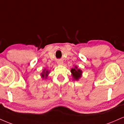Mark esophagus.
I'll list each match as a JSON object with an SVG mask.
<instances>
[{"mask_svg": "<svg viewBox=\"0 0 124 124\" xmlns=\"http://www.w3.org/2000/svg\"><path fill=\"white\" fill-rule=\"evenodd\" d=\"M58 64H59V65H62L63 64V62L62 61H58Z\"/></svg>", "mask_w": 124, "mask_h": 124, "instance_id": "34e87169", "label": "esophagus"}]
</instances>
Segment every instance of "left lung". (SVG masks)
<instances>
[{
	"label": "left lung",
	"instance_id": "1",
	"mask_svg": "<svg viewBox=\"0 0 124 124\" xmlns=\"http://www.w3.org/2000/svg\"><path fill=\"white\" fill-rule=\"evenodd\" d=\"M72 75L73 78V80H78L82 76V71L80 69H78L76 66L74 68H72L70 70Z\"/></svg>",
	"mask_w": 124,
	"mask_h": 124
}]
</instances>
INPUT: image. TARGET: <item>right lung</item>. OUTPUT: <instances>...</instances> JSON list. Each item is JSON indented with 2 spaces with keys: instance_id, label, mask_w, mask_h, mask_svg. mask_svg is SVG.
Wrapping results in <instances>:
<instances>
[{
  "instance_id": "add662e5",
  "label": "right lung",
  "mask_w": 124,
  "mask_h": 124,
  "mask_svg": "<svg viewBox=\"0 0 124 124\" xmlns=\"http://www.w3.org/2000/svg\"><path fill=\"white\" fill-rule=\"evenodd\" d=\"M49 73V72H48V70H46V69H44L42 72V73L41 74V76L42 78H45V79H46L48 77V74Z\"/></svg>"
}]
</instances>
